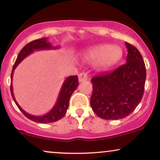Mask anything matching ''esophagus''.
I'll list each match as a JSON object with an SVG mask.
<instances>
[{
    "label": "esophagus",
    "mask_w": 160,
    "mask_h": 160,
    "mask_svg": "<svg viewBox=\"0 0 160 160\" xmlns=\"http://www.w3.org/2000/svg\"><path fill=\"white\" fill-rule=\"evenodd\" d=\"M78 79H79V82H80L86 81V80H87L88 79L87 74H86V73H80L78 76Z\"/></svg>",
    "instance_id": "1"
}]
</instances>
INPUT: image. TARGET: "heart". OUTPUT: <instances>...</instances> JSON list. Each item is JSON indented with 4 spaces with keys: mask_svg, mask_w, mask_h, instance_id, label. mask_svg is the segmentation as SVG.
<instances>
[{
    "mask_svg": "<svg viewBox=\"0 0 160 160\" xmlns=\"http://www.w3.org/2000/svg\"><path fill=\"white\" fill-rule=\"evenodd\" d=\"M122 56V50L117 45L101 44L88 49L84 58L88 61H96L95 65L98 69L109 68L117 63Z\"/></svg>",
    "mask_w": 160,
    "mask_h": 160,
    "instance_id": "heart-1",
    "label": "heart"
}]
</instances>
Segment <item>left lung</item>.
Returning <instances> with one entry per match:
<instances>
[{
	"label": "left lung",
	"mask_w": 160,
	"mask_h": 160,
	"mask_svg": "<svg viewBox=\"0 0 160 160\" xmlns=\"http://www.w3.org/2000/svg\"><path fill=\"white\" fill-rule=\"evenodd\" d=\"M126 63L115 71L92 78L90 104L95 114L104 120H120L136 108L143 97L146 68L136 47L126 42Z\"/></svg>",
	"instance_id": "left-lung-1"
}]
</instances>
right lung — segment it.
Masks as SVG:
<instances>
[{
	"label": "right lung",
	"instance_id": "right-lung-1",
	"mask_svg": "<svg viewBox=\"0 0 160 160\" xmlns=\"http://www.w3.org/2000/svg\"><path fill=\"white\" fill-rule=\"evenodd\" d=\"M59 48V47H53L50 43L48 41V38H43L40 39L33 40L28 43L22 49L19 55H18L17 58H16L15 64L12 67V74H11V83H10V91L11 95H12V99L15 102V103L19 109L22 112V113L29 120L34 121V122H39V123H49V122H53L61 120L62 117L66 114L69 105V100L71 98V95L75 91V89L78 88L79 85L78 75L76 76H69L65 79L62 84L61 89H60L59 94L58 95V98L53 106L52 109L49 111L48 113H46L43 116H34L29 114L26 111L20 107V105L16 102L15 96L13 94V89H12V75H13L14 70L16 68L18 65L25 58L28 56L32 54L34 51L40 50H48V49H57Z\"/></svg>",
	"mask_w": 160,
	"mask_h": 160
}]
</instances>
